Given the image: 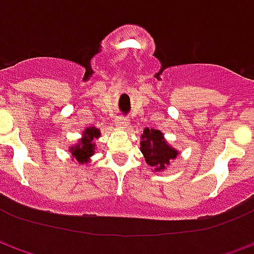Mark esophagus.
<instances>
[{
	"mask_svg": "<svg viewBox=\"0 0 254 254\" xmlns=\"http://www.w3.org/2000/svg\"><path fill=\"white\" fill-rule=\"evenodd\" d=\"M116 127H120V129H124V127H127V120L125 118H118L116 121Z\"/></svg>",
	"mask_w": 254,
	"mask_h": 254,
	"instance_id": "esophagus-1",
	"label": "esophagus"
}]
</instances>
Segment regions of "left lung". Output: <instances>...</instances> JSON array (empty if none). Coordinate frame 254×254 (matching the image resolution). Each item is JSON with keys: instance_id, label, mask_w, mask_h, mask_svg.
<instances>
[{"instance_id": "8db88e82", "label": "left lung", "mask_w": 254, "mask_h": 254, "mask_svg": "<svg viewBox=\"0 0 254 254\" xmlns=\"http://www.w3.org/2000/svg\"><path fill=\"white\" fill-rule=\"evenodd\" d=\"M140 151L145 158V162L151 170L155 173H162L169 169L171 160L178 156V149L171 147L166 141L165 134L159 129L145 127L140 136Z\"/></svg>"}]
</instances>
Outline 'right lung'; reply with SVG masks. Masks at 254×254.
<instances>
[{
  "label": "right lung",
  "instance_id": "obj_1",
  "mask_svg": "<svg viewBox=\"0 0 254 254\" xmlns=\"http://www.w3.org/2000/svg\"><path fill=\"white\" fill-rule=\"evenodd\" d=\"M100 137V130L96 127H88L84 129L81 137L78 138L77 143L69 147V152L72 159H76L80 165L88 163L89 158L96 151V143L95 140Z\"/></svg>",
  "mask_w": 254,
  "mask_h": 254
}]
</instances>
